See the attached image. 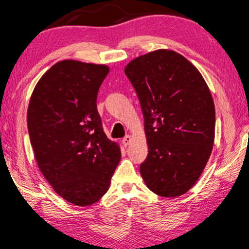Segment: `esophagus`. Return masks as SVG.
<instances>
[{
    "mask_svg": "<svg viewBox=\"0 0 249 249\" xmlns=\"http://www.w3.org/2000/svg\"><path fill=\"white\" fill-rule=\"evenodd\" d=\"M131 140H132V137H131V136H125L124 138L122 139V145H124V147L129 146V145H130Z\"/></svg>",
    "mask_w": 249,
    "mask_h": 249,
    "instance_id": "esophagus-1",
    "label": "esophagus"
}]
</instances>
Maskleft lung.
I'll return each instance as SVG.
<instances>
[{"label":"left lung","mask_w":249,"mask_h":249,"mask_svg":"<svg viewBox=\"0 0 249 249\" xmlns=\"http://www.w3.org/2000/svg\"><path fill=\"white\" fill-rule=\"evenodd\" d=\"M142 106L148 156L140 165L147 187L176 197L196 184L214 143L215 110L209 86L181 53L157 49L124 67Z\"/></svg>","instance_id":"obj_1"}]
</instances>
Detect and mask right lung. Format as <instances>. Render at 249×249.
<instances>
[{
    "label": "right lung",
    "instance_id": "obj_1",
    "mask_svg": "<svg viewBox=\"0 0 249 249\" xmlns=\"http://www.w3.org/2000/svg\"><path fill=\"white\" fill-rule=\"evenodd\" d=\"M104 64L65 59L36 84L27 111L28 130L38 167L55 192L78 207L92 205L109 190L121 160L96 109Z\"/></svg>",
    "mask_w": 249,
    "mask_h": 249
}]
</instances>
